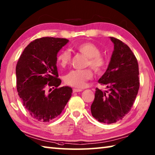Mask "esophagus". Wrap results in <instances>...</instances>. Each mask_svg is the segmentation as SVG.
I'll use <instances>...</instances> for the list:
<instances>
[{"mask_svg":"<svg viewBox=\"0 0 155 155\" xmlns=\"http://www.w3.org/2000/svg\"><path fill=\"white\" fill-rule=\"evenodd\" d=\"M82 90L81 89H79V88H74L73 89V92H81Z\"/></svg>","mask_w":155,"mask_h":155,"instance_id":"34e87169","label":"esophagus"}]
</instances>
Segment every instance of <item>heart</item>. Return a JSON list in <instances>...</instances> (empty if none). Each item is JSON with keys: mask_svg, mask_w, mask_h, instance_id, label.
Segmentation results:
<instances>
[{"mask_svg": "<svg viewBox=\"0 0 155 155\" xmlns=\"http://www.w3.org/2000/svg\"><path fill=\"white\" fill-rule=\"evenodd\" d=\"M74 49L80 54L87 58L86 65L90 67L96 74H101L106 68L107 61L101 56V48L95 44L90 42H85L79 44ZM71 56L68 51H62L57 56V62L60 67L66 68L71 63ZM93 76L92 71L90 69L82 70H71L64 77V81L67 85L83 87L86 82L91 80Z\"/></svg>", "mask_w": 155, "mask_h": 155, "instance_id": "heart-1", "label": "heart"}]
</instances>
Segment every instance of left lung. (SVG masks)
I'll return each mask as SVG.
<instances>
[{"label":"left lung","instance_id":"1","mask_svg":"<svg viewBox=\"0 0 155 155\" xmlns=\"http://www.w3.org/2000/svg\"><path fill=\"white\" fill-rule=\"evenodd\" d=\"M110 38L114 51L107 71L98 80L109 90L103 92L96 87L91 105L94 118L107 124L121 120L130 112L140 87L136 56L124 42L114 37Z\"/></svg>","mask_w":155,"mask_h":155}]
</instances>
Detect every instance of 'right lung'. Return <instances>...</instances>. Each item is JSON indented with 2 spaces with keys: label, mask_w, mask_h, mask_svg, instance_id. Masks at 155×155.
<instances>
[{
  "label": "right lung",
  "mask_w": 155,
  "mask_h": 155,
  "mask_svg": "<svg viewBox=\"0 0 155 155\" xmlns=\"http://www.w3.org/2000/svg\"><path fill=\"white\" fill-rule=\"evenodd\" d=\"M68 39L43 37L26 46L16 66L18 95L32 118L48 122L62 113L71 96L68 86L58 87L61 80L57 68V55ZM54 90L46 92L48 87Z\"/></svg>",
  "instance_id": "1"
}]
</instances>
